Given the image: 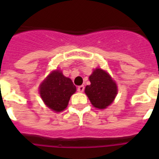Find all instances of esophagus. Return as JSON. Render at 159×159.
<instances>
[{
    "mask_svg": "<svg viewBox=\"0 0 159 159\" xmlns=\"http://www.w3.org/2000/svg\"><path fill=\"white\" fill-rule=\"evenodd\" d=\"M84 86H79V87H77V91L79 92H84Z\"/></svg>",
    "mask_w": 159,
    "mask_h": 159,
    "instance_id": "obj_1",
    "label": "esophagus"
}]
</instances>
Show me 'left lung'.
I'll return each mask as SVG.
<instances>
[{"mask_svg":"<svg viewBox=\"0 0 159 159\" xmlns=\"http://www.w3.org/2000/svg\"><path fill=\"white\" fill-rule=\"evenodd\" d=\"M91 85L85 88V93L92 106L98 109H106L114 102L117 95V85L108 72L96 68L89 77Z\"/></svg>","mask_w":159,"mask_h":159,"instance_id":"obj_1","label":"left lung"}]
</instances>
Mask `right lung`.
Returning a JSON list of instances; mask_svg holds the SVG:
<instances>
[{
	"mask_svg": "<svg viewBox=\"0 0 159 159\" xmlns=\"http://www.w3.org/2000/svg\"><path fill=\"white\" fill-rule=\"evenodd\" d=\"M76 92L72 80L63 76L60 70H54L39 86V94L48 108L60 112L66 109L70 97Z\"/></svg>",
	"mask_w": 159,
	"mask_h": 159,
	"instance_id": "obj_1",
	"label": "right lung"
}]
</instances>
